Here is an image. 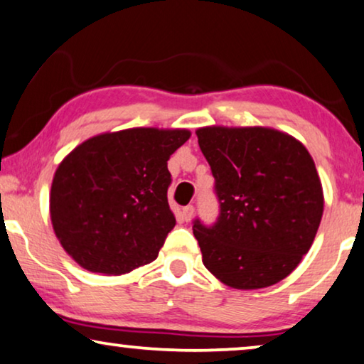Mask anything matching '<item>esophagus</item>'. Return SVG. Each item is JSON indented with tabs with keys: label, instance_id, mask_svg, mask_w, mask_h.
Instances as JSON below:
<instances>
[{
	"label": "esophagus",
	"instance_id": "esophagus-1",
	"mask_svg": "<svg viewBox=\"0 0 364 364\" xmlns=\"http://www.w3.org/2000/svg\"><path fill=\"white\" fill-rule=\"evenodd\" d=\"M193 210H196V208H193V205H187V207H183V208H182V212H181L182 220H183V222H191V220H192V217H193Z\"/></svg>",
	"mask_w": 364,
	"mask_h": 364
}]
</instances>
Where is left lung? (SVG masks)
Segmentation results:
<instances>
[{"instance_id":"1","label":"left lung","mask_w":364,"mask_h":364,"mask_svg":"<svg viewBox=\"0 0 364 364\" xmlns=\"http://www.w3.org/2000/svg\"><path fill=\"white\" fill-rule=\"evenodd\" d=\"M196 134L220 202L212 227H192L203 265L237 290L275 285L306 255L321 222L325 198L310 152L272 127L208 126Z\"/></svg>"}]
</instances>
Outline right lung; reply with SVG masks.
<instances>
[{
	"mask_svg": "<svg viewBox=\"0 0 364 364\" xmlns=\"http://www.w3.org/2000/svg\"><path fill=\"white\" fill-rule=\"evenodd\" d=\"M187 129L132 127L94 136L54 173L49 213L59 243L84 270L124 275L154 262L176 227L167 161Z\"/></svg>",
	"mask_w": 364,
	"mask_h": 364,
	"instance_id": "add662e5",
	"label": "right lung"
}]
</instances>
